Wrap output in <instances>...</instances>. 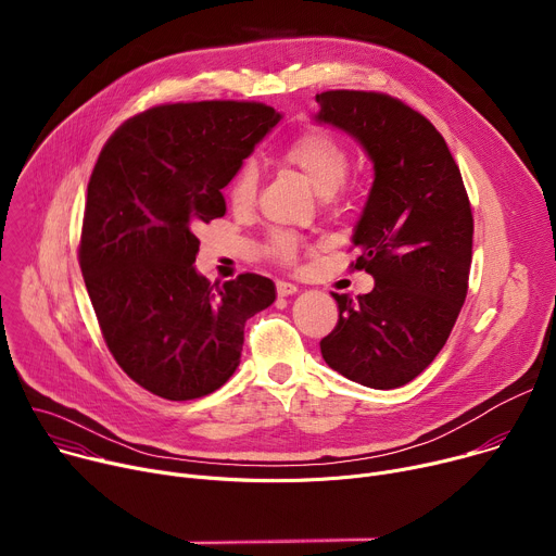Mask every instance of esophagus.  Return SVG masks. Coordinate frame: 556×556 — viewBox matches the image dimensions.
<instances>
[{
	"label": "esophagus",
	"instance_id": "esophagus-1",
	"mask_svg": "<svg viewBox=\"0 0 556 556\" xmlns=\"http://www.w3.org/2000/svg\"><path fill=\"white\" fill-rule=\"evenodd\" d=\"M299 288L294 286V283H290V281H277V294L279 296H290V294H294Z\"/></svg>",
	"mask_w": 556,
	"mask_h": 556
}]
</instances>
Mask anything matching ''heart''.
I'll return each instance as SVG.
<instances>
[{
	"label": "heart",
	"mask_w": 556,
	"mask_h": 556,
	"mask_svg": "<svg viewBox=\"0 0 556 556\" xmlns=\"http://www.w3.org/2000/svg\"><path fill=\"white\" fill-rule=\"evenodd\" d=\"M283 165L296 169L312 189L321 198L334 195L348 180L350 174V153L345 144L326 129H305L294 136L281 149ZM260 187V172L255 163H244L235 174L228 198L237 208H247L255 202ZM268 251L281 264H294L299 253V242L292 232L277 230L270 235Z\"/></svg>",
	"instance_id": "b5f03b06"
}]
</instances>
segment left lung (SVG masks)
<instances>
[{"label": "left lung", "mask_w": 556, "mask_h": 556, "mask_svg": "<svg viewBox=\"0 0 556 556\" xmlns=\"http://www.w3.org/2000/svg\"><path fill=\"white\" fill-rule=\"evenodd\" d=\"M321 123L352 134L374 163V185L356 224L352 270L374 290L339 305L321 339L326 363L371 389L403 387L444 348L468 290L472 213L442 134L420 112L382 92L316 94Z\"/></svg>", "instance_id": "left-lung-1"}]
</instances>
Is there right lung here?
I'll list each match as a JSON object with an SVG mask.
<instances>
[{
	"mask_svg": "<svg viewBox=\"0 0 556 556\" xmlns=\"http://www.w3.org/2000/svg\"><path fill=\"white\" fill-rule=\"evenodd\" d=\"M283 118L255 101L157 105L125 121L88 185L78 264L108 350L142 389L193 401L240 365L244 326L275 301L255 273L213 283L195 273L202 224L222 189Z\"/></svg>",
	"mask_w": 556,
	"mask_h": 556,
	"instance_id": "right-lung-1",
	"label": "right lung"
}]
</instances>
